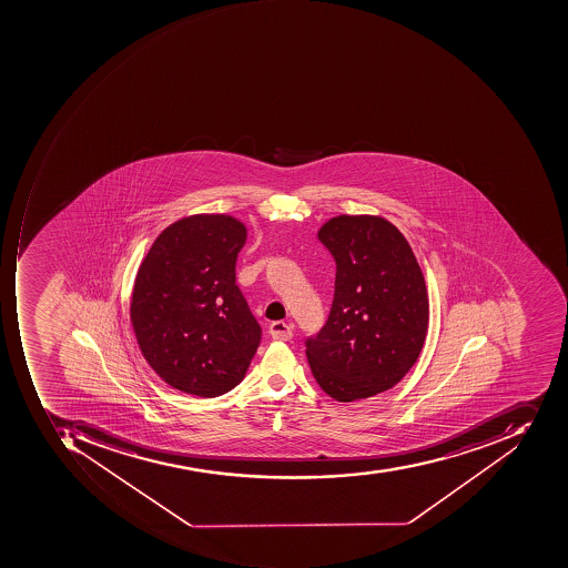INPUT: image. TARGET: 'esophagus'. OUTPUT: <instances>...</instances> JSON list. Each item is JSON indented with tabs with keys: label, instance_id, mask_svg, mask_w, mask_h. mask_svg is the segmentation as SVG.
Returning a JSON list of instances; mask_svg holds the SVG:
<instances>
[{
	"label": "esophagus",
	"instance_id": "1",
	"mask_svg": "<svg viewBox=\"0 0 568 568\" xmlns=\"http://www.w3.org/2000/svg\"><path fill=\"white\" fill-rule=\"evenodd\" d=\"M270 333L274 341H290L294 337V326L288 325L285 321H274L270 325Z\"/></svg>",
	"mask_w": 568,
	"mask_h": 568
}]
</instances>
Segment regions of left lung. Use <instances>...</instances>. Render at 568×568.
<instances>
[{
    "mask_svg": "<svg viewBox=\"0 0 568 568\" xmlns=\"http://www.w3.org/2000/svg\"><path fill=\"white\" fill-rule=\"evenodd\" d=\"M337 263L326 325L305 342L321 390L368 399L399 384L422 353L428 294L413 248L382 215L341 214L317 230Z\"/></svg>",
    "mask_w": 568,
    "mask_h": 568,
    "instance_id": "1",
    "label": "left lung"
}]
</instances>
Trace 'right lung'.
<instances>
[{"label":"right lung","instance_id":"right-lung-1","mask_svg":"<svg viewBox=\"0 0 568 568\" xmlns=\"http://www.w3.org/2000/svg\"><path fill=\"white\" fill-rule=\"evenodd\" d=\"M245 240L247 226L233 215H189L156 236L138 270L130 304L138 347L183 394H226L257 351L261 326L235 280Z\"/></svg>","mask_w":568,"mask_h":568}]
</instances>
